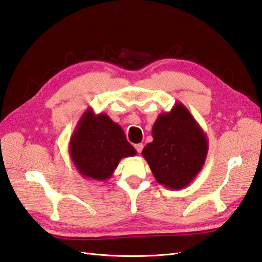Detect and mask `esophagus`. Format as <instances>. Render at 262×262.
Listing matches in <instances>:
<instances>
[{"instance_id": "obj_1", "label": "esophagus", "mask_w": 262, "mask_h": 262, "mask_svg": "<svg viewBox=\"0 0 262 262\" xmlns=\"http://www.w3.org/2000/svg\"><path fill=\"white\" fill-rule=\"evenodd\" d=\"M143 147H144V145L142 143H138V144L135 145V148L137 150V153H141V151L143 150Z\"/></svg>"}]
</instances>
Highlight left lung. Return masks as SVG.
<instances>
[{"label":"left lung","instance_id":"obj_1","mask_svg":"<svg viewBox=\"0 0 262 262\" xmlns=\"http://www.w3.org/2000/svg\"><path fill=\"white\" fill-rule=\"evenodd\" d=\"M153 142L142 155L157 183L171 190L186 187L202 169L209 141L190 111L178 101L168 113L159 115L154 123Z\"/></svg>","mask_w":262,"mask_h":262}]
</instances>
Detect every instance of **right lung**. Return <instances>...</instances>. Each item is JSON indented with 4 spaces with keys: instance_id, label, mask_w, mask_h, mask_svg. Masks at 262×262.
<instances>
[{
    "instance_id": "right-lung-1",
    "label": "right lung",
    "mask_w": 262,
    "mask_h": 262,
    "mask_svg": "<svg viewBox=\"0 0 262 262\" xmlns=\"http://www.w3.org/2000/svg\"><path fill=\"white\" fill-rule=\"evenodd\" d=\"M69 155L82 178L107 181L124 157L136 155L123 128L107 114L88 108L79 119L69 142Z\"/></svg>"
}]
</instances>
